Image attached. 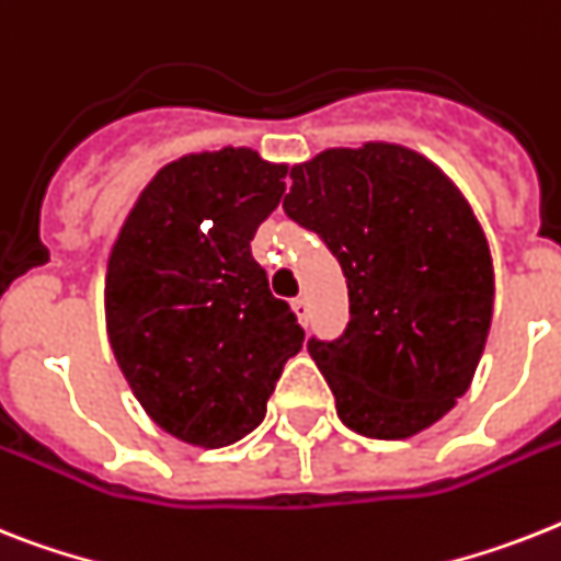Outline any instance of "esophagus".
Returning <instances> with one entry per match:
<instances>
[{"instance_id":"esophagus-1","label":"esophagus","mask_w":561,"mask_h":561,"mask_svg":"<svg viewBox=\"0 0 561 561\" xmlns=\"http://www.w3.org/2000/svg\"><path fill=\"white\" fill-rule=\"evenodd\" d=\"M290 308H294V313L299 317V322H302V325H308V313H311V308H308V299H305V296H296L294 302H290Z\"/></svg>"}]
</instances>
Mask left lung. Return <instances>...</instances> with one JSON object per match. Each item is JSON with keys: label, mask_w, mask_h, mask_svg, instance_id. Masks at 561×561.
I'll return each mask as SVG.
<instances>
[{"label": "left lung", "mask_w": 561, "mask_h": 561, "mask_svg": "<svg viewBox=\"0 0 561 561\" xmlns=\"http://www.w3.org/2000/svg\"><path fill=\"white\" fill-rule=\"evenodd\" d=\"M285 213L348 282L352 320L308 352L336 414L366 438H412L470 389L493 322V259L461 190L398 144L325 149L290 170Z\"/></svg>", "instance_id": "left-lung-1"}]
</instances>
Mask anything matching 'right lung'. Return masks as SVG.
Instances as JSON below:
<instances>
[{
    "label": "right lung",
    "mask_w": 561,
    "mask_h": 561,
    "mask_svg": "<svg viewBox=\"0 0 561 561\" xmlns=\"http://www.w3.org/2000/svg\"><path fill=\"white\" fill-rule=\"evenodd\" d=\"M285 163L253 149L184 154L140 193L106 271V331L123 377L163 432L204 449L265 421L305 331L250 253L279 207Z\"/></svg>",
    "instance_id": "obj_1"
}]
</instances>
